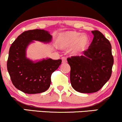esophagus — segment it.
Wrapping results in <instances>:
<instances>
[{"mask_svg": "<svg viewBox=\"0 0 122 122\" xmlns=\"http://www.w3.org/2000/svg\"><path fill=\"white\" fill-rule=\"evenodd\" d=\"M61 60H62V63H66L67 62V59H66V57L65 56H63L61 57Z\"/></svg>", "mask_w": 122, "mask_h": 122, "instance_id": "obj_1", "label": "esophagus"}]
</instances>
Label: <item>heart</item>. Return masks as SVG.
Listing matches in <instances>:
<instances>
[{"label":"heart","instance_id":"1","mask_svg":"<svg viewBox=\"0 0 122 122\" xmlns=\"http://www.w3.org/2000/svg\"><path fill=\"white\" fill-rule=\"evenodd\" d=\"M58 43L59 46L63 48L72 46L76 43L75 51L78 52L85 50L89 44V39L86 36H82L80 33L70 31L60 35Z\"/></svg>","mask_w":122,"mask_h":122}]
</instances>
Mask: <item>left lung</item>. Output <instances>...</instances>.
I'll return each instance as SVG.
<instances>
[{
    "mask_svg": "<svg viewBox=\"0 0 122 122\" xmlns=\"http://www.w3.org/2000/svg\"><path fill=\"white\" fill-rule=\"evenodd\" d=\"M94 37L84 56L67 59L70 66L72 87L80 93L97 92L110 78L113 64L110 42L98 30L92 31Z\"/></svg>",
    "mask_w": 122,
    "mask_h": 122,
    "instance_id": "left-lung-1",
    "label": "left lung"
}]
</instances>
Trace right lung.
I'll return each instance as SVG.
<instances>
[{
  "label": "right lung",
  "mask_w": 122,
  "mask_h": 122,
  "mask_svg": "<svg viewBox=\"0 0 122 122\" xmlns=\"http://www.w3.org/2000/svg\"><path fill=\"white\" fill-rule=\"evenodd\" d=\"M51 35L44 30L25 31L12 43L9 50L7 67L16 88L28 94L46 92L50 86L51 75L57 69L61 59H47L34 63L26 57V49L33 40L50 42Z\"/></svg>",
  "instance_id": "add662e5"
}]
</instances>
